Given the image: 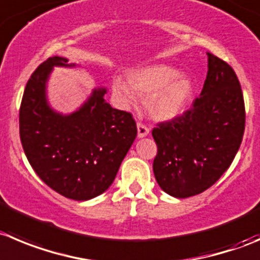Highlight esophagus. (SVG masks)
Returning <instances> with one entry per match:
<instances>
[{
	"mask_svg": "<svg viewBox=\"0 0 260 260\" xmlns=\"http://www.w3.org/2000/svg\"><path fill=\"white\" fill-rule=\"evenodd\" d=\"M149 134V127L142 122H138V137L144 138Z\"/></svg>",
	"mask_w": 260,
	"mask_h": 260,
	"instance_id": "1",
	"label": "esophagus"
}]
</instances>
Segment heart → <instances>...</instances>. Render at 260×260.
I'll return each instance as SVG.
<instances>
[{
  "mask_svg": "<svg viewBox=\"0 0 260 260\" xmlns=\"http://www.w3.org/2000/svg\"><path fill=\"white\" fill-rule=\"evenodd\" d=\"M115 94L125 103L134 102V94L145 101L148 112L157 120H171L179 116L192 95V81L180 75L176 68L154 65L133 70L127 84L121 79L113 81Z\"/></svg>",
  "mask_w": 260,
  "mask_h": 260,
  "instance_id": "obj_1",
  "label": "heart"
}]
</instances>
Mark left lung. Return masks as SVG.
<instances>
[{"label":"left lung","mask_w":260,"mask_h":260,"mask_svg":"<svg viewBox=\"0 0 260 260\" xmlns=\"http://www.w3.org/2000/svg\"><path fill=\"white\" fill-rule=\"evenodd\" d=\"M245 130V105L231 66L208 53L199 98L182 115L157 123L153 172L163 191L189 198L211 187L234 160Z\"/></svg>","instance_id":"left-lung-1"}]
</instances>
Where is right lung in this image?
<instances>
[{
    "instance_id": "right-lung-1",
    "label": "right lung",
    "mask_w": 260,
    "mask_h": 260,
    "mask_svg": "<svg viewBox=\"0 0 260 260\" xmlns=\"http://www.w3.org/2000/svg\"><path fill=\"white\" fill-rule=\"evenodd\" d=\"M53 66L69 65L49 57L28 80L19 112L20 140L29 163L44 184L74 200H89L105 192L137 138L130 112L112 108L106 89L71 115L54 112L47 103L46 83Z\"/></svg>"
}]
</instances>
